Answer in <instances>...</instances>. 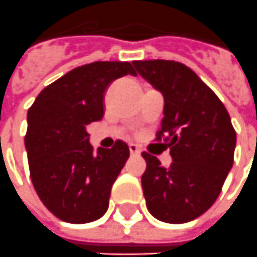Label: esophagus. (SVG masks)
I'll use <instances>...</instances> for the list:
<instances>
[{"label": "esophagus", "instance_id": "1", "mask_svg": "<svg viewBox=\"0 0 257 257\" xmlns=\"http://www.w3.org/2000/svg\"><path fill=\"white\" fill-rule=\"evenodd\" d=\"M128 150H130V154H133V155H137V154H140L139 147L136 146V144H130V146H128Z\"/></svg>", "mask_w": 257, "mask_h": 257}]
</instances>
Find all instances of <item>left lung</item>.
Here are the masks:
<instances>
[{
	"mask_svg": "<svg viewBox=\"0 0 257 257\" xmlns=\"http://www.w3.org/2000/svg\"><path fill=\"white\" fill-rule=\"evenodd\" d=\"M133 64L164 95V118L155 141L166 143L173 159L164 168L157 157L143 152L147 208L159 221L189 222L220 196L232 168L236 133L224 103L189 67L172 60Z\"/></svg>",
	"mask_w": 257,
	"mask_h": 257,
	"instance_id": "obj_1",
	"label": "left lung"
}]
</instances>
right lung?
I'll return each instance as SVG.
<instances>
[{"instance_id":"obj_1","label":"right lung","mask_w":257,"mask_h":257,"mask_svg":"<svg viewBox=\"0 0 257 257\" xmlns=\"http://www.w3.org/2000/svg\"><path fill=\"white\" fill-rule=\"evenodd\" d=\"M137 75L127 61H95L47 85L28 111L25 147L39 199L57 218L85 224L109 207L111 186L130 150L117 140L110 150H93L86 127L103 116L111 81Z\"/></svg>"}]
</instances>
